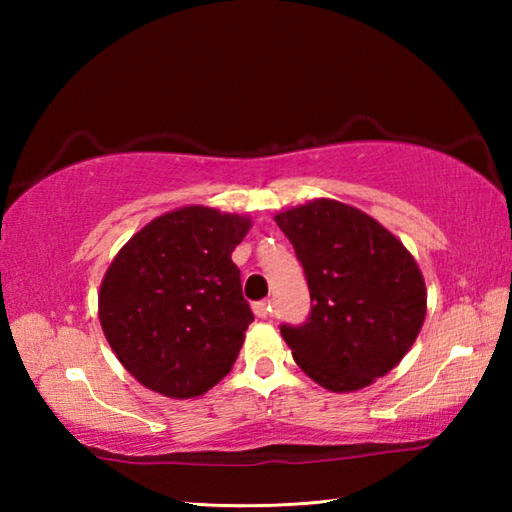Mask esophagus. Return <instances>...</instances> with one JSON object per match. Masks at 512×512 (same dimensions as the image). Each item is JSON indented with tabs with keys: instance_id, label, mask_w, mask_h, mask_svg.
I'll list each match as a JSON object with an SVG mask.
<instances>
[{
	"instance_id": "esophagus-1",
	"label": "esophagus",
	"mask_w": 512,
	"mask_h": 512,
	"mask_svg": "<svg viewBox=\"0 0 512 512\" xmlns=\"http://www.w3.org/2000/svg\"><path fill=\"white\" fill-rule=\"evenodd\" d=\"M253 311H255V316L257 318H268L271 316V300H262V302H255L253 305Z\"/></svg>"
}]
</instances>
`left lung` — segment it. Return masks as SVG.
Masks as SVG:
<instances>
[{
    "label": "left lung",
    "mask_w": 512,
    "mask_h": 512,
    "mask_svg": "<svg viewBox=\"0 0 512 512\" xmlns=\"http://www.w3.org/2000/svg\"><path fill=\"white\" fill-rule=\"evenodd\" d=\"M305 268L302 325H280L307 375L332 393L370 386L402 361L427 314L424 277L409 250L366 212L332 198L275 214Z\"/></svg>",
    "instance_id": "left-lung-1"
}]
</instances>
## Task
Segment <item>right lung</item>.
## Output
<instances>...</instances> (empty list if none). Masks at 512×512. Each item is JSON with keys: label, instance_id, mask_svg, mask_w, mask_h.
<instances>
[{"label": "right lung", "instance_id": "obj_1", "mask_svg": "<svg viewBox=\"0 0 512 512\" xmlns=\"http://www.w3.org/2000/svg\"><path fill=\"white\" fill-rule=\"evenodd\" d=\"M248 230L246 216L189 205L144 225L112 259L99 320L142 386L189 400L235 366L255 318L232 262Z\"/></svg>", "mask_w": 512, "mask_h": 512}]
</instances>
